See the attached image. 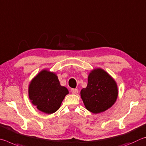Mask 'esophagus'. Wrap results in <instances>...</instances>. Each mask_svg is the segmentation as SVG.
<instances>
[{
	"instance_id": "obj_1",
	"label": "esophagus",
	"mask_w": 146,
	"mask_h": 146,
	"mask_svg": "<svg viewBox=\"0 0 146 146\" xmlns=\"http://www.w3.org/2000/svg\"><path fill=\"white\" fill-rule=\"evenodd\" d=\"M71 92L73 94H77L78 93V90L76 88H72L71 89Z\"/></svg>"
}]
</instances>
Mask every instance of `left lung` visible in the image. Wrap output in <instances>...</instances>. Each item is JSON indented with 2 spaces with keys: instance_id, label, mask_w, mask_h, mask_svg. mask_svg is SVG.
<instances>
[{
  "instance_id": "1",
  "label": "left lung",
  "mask_w": 146,
  "mask_h": 146,
  "mask_svg": "<svg viewBox=\"0 0 146 146\" xmlns=\"http://www.w3.org/2000/svg\"><path fill=\"white\" fill-rule=\"evenodd\" d=\"M118 96L115 80L101 68L94 69L88 78L86 88L81 91L86 108L93 113H99L111 107Z\"/></svg>"
}]
</instances>
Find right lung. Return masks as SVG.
I'll return each instance as SVG.
<instances>
[{"label": "right lung", "instance_id": "right-lung-1", "mask_svg": "<svg viewBox=\"0 0 146 146\" xmlns=\"http://www.w3.org/2000/svg\"><path fill=\"white\" fill-rule=\"evenodd\" d=\"M68 90L60 85L57 76L47 70L41 71L29 86L31 103L43 113L51 114L60 108Z\"/></svg>", "mask_w": 146, "mask_h": 146}]
</instances>
